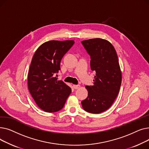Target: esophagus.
Here are the masks:
<instances>
[{
	"instance_id": "obj_1",
	"label": "esophagus",
	"mask_w": 149,
	"mask_h": 149,
	"mask_svg": "<svg viewBox=\"0 0 149 149\" xmlns=\"http://www.w3.org/2000/svg\"><path fill=\"white\" fill-rule=\"evenodd\" d=\"M73 87H74V88L75 89H79L80 88V85H73Z\"/></svg>"
}]
</instances>
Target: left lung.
I'll return each mask as SVG.
<instances>
[{"label":"left lung","mask_w":149,"mask_h":149,"mask_svg":"<svg viewBox=\"0 0 149 149\" xmlns=\"http://www.w3.org/2000/svg\"><path fill=\"white\" fill-rule=\"evenodd\" d=\"M91 56V70L95 72L93 86H86L88 97L81 101L84 111L100 113L110 107L118 95L122 75L116 52L109 41L100 38L81 42Z\"/></svg>","instance_id":"obj_1"}]
</instances>
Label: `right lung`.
<instances>
[{
    "instance_id": "1",
    "label": "right lung",
    "mask_w": 149,
    "mask_h": 149,
    "mask_svg": "<svg viewBox=\"0 0 149 149\" xmlns=\"http://www.w3.org/2000/svg\"><path fill=\"white\" fill-rule=\"evenodd\" d=\"M74 43V40L48 41L39 46L34 54L28 74V86L36 103L45 112L61 110L71 92L70 88L58 80L56 75L60 70L63 57Z\"/></svg>"
}]
</instances>
